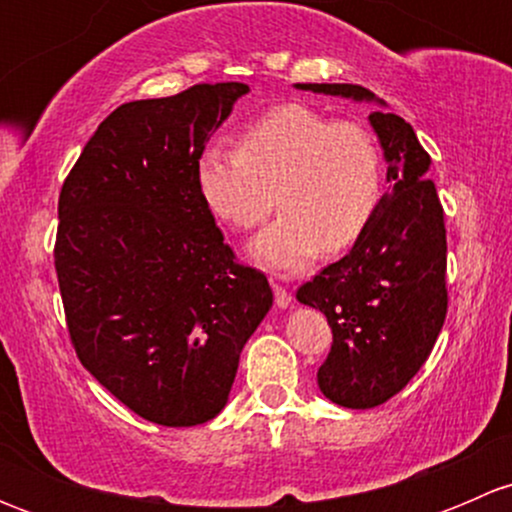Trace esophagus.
<instances>
[{
    "instance_id": "esophagus-1",
    "label": "esophagus",
    "mask_w": 512,
    "mask_h": 512,
    "mask_svg": "<svg viewBox=\"0 0 512 512\" xmlns=\"http://www.w3.org/2000/svg\"><path fill=\"white\" fill-rule=\"evenodd\" d=\"M272 289H275V304H277V307H280V309L292 307V294H289L285 287L272 285Z\"/></svg>"
}]
</instances>
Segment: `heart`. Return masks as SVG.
<instances>
[{
  "mask_svg": "<svg viewBox=\"0 0 512 512\" xmlns=\"http://www.w3.org/2000/svg\"><path fill=\"white\" fill-rule=\"evenodd\" d=\"M205 208L220 223L245 230L277 203L282 213L257 232L247 252L275 272L304 270L319 252L359 240L381 195V153L359 123L299 103L272 108L242 131L240 151L213 146L195 163Z\"/></svg>",
  "mask_w": 512,
  "mask_h": 512,
  "instance_id": "heart-1",
  "label": "heart"
}]
</instances>
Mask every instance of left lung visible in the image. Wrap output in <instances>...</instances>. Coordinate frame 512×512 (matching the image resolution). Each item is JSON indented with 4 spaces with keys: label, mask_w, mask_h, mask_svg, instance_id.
Here are the masks:
<instances>
[{
    "label": "left lung",
    "mask_w": 512,
    "mask_h": 512,
    "mask_svg": "<svg viewBox=\"0 0 512 512\" xmlns=\"http://www.w3.org/2000/svg\"><path fill=\"white\" fill-rule=\"evenodd\" d=\"M299 91L376 106L369 126L386 160L389 190L359 240L297 289L319 309L334 344L319 366V391L344 409H374L399 394L431 354L446 319V227L431 158L414 128L371 91L352 84H294Z\"/></svg>",
    "instance_id": "8db88e82"
}]
</instances>
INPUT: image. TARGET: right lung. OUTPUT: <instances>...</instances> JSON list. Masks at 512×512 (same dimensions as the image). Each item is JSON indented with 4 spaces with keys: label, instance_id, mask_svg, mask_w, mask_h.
Wrapping results in <instances>:
<instances>
[{
    "label": "right lung",
    "instance_id": "right-lung-1",
    "mask_svg": "<svg viewBox=\"0 0 512 512\" xmlns=\"http://www.w3.org/2000/svg\"><path fill=\"white\" fill-rule=\"evenodd\" d=\"M247 84L118 106L59 195L56 275L81 364L133 414L200 426L225 409L240 352L272 309L232 262L195 163Z\"/></svg>",
    "mask_w": 512,
    "mask_h": 512
}]
</instances>
